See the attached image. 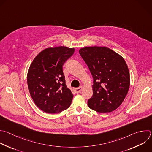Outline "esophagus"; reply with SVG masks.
Wrapping results in <instances>:
<instances>
[{
  "label": "esophagus",
  "instance_id": "obj_1",
  "mask_svg": "<svg viewBox=\"0 0 152 152\" xmlns=\"http://www.w3.org/2000/svg\"><path fill=\"white\" fill-rule=\"evenodd\" d=\"M82 90V87H79V88H77L75 89L76 93H79Z\"/></svg>",
  "mask_w": 152,
  "mask_h": 152
}]
</instances>
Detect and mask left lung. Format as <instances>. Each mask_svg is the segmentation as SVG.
<instances>
[{
  "mask_svg": "<svg viewBox=\"0 0 152 152\" xmlns=\"http://www.w3.org/2000/svg\"><path fill=\"white\" fill-rule=\"evenodd\" d=\"M93 77L92 96L88 107L109 113L124 102L130 86V75L124 58L106 46H88L79 50Z\"/></svg>",
  "mask_w": 152,
  "mask_h": 152,
  "instance_id": "left-lung-1",
  "label": "left lung"
}]
</instances>
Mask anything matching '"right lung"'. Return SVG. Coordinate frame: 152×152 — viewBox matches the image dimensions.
Here are the masks:
<instances>
[{
    "mask_svg": "<svg viewBox=\"0 0 152 152\" xmlns=\"http://www.w3.org/2000/svg\"><path fill=\"white\" fill-rule=\"evenodd\" d=\"M74 52V48L62 46L46 48L29 67L27 79L30 95L36 106L45 113H60L72 103L73 95L66 85L63 66Z\"/></svg>",
    "mask_w": 152,
    "mask_h": 152,
    "instance_id": "1",
    "label": "right lung"
}]
</instances>
